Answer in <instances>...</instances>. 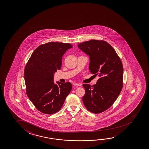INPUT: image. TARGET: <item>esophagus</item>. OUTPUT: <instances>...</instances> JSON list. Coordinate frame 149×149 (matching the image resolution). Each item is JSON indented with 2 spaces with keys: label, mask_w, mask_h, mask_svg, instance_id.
<instances>
[{
  "label": "esophagus",
  "mask_w": 149,
  "mask_h": 149,
  "mask_svg": "<svg viewBox=\"0 0 149 149\" xmlns=\"http://www.w3.org/2000/svg\"><path fill=\"white\" fill-rule=\"evenodd\" d=\"M74 85L77 86H81V84L80 83H74Z\"/></svg>",
  "instance_id": "34e87169"
}]
</instances>
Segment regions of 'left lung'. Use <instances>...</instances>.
<instances>
[{
	"mask_svg": "<svg viewBox=\"0 0 149 149\" xmlns=\"http://www.w3.org/2000/svg\"><path fill=\"white\" fill-rule=\"evenodd\" d=\"M78 47L89 56L90 72L99 76L95 85L83 84L85 90L83 103L91 112H103L114 103L123 88L122 62L105 41L90 40L78 44Z\"/></svg>",
	"mask_w": 149,
	"mask_h": 149,
	"instance_id": "left-lung-1",
	"label": "left lung"
}]
</instances>
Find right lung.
<instances>
[{
	"label": "right lung",
	"instance_id": "obj_1",
	"mask_svg": "<svg viewBox=\"0 0 149 149\" xmlns=\"http://www.w3.org/2000/svg\"><path fill=\"white\" fill-rule=\"evenodd\" d=\"M72 45L50 42L37 47L27 62L24 80L27 97L40 112L53 114L58 112L71 92L70 82L54 81V74L61 69L64 54Z\"/></svg>",
	"mask_w": 149,
	"mask_h": 149
}]
</instances>
